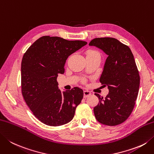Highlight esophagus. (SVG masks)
I'll return each mask as SVG.
<instances>
[{
    "label": "esophagus",
    "mask_w": 154,
    "mask_h": 154,
    "mask_svg": "<svg viewBox=\"0 0 154 154\" xmlns=\"http://www.w3.org/2000/svg\"><path fill=\"white\" fill-rule=\"evenodd\" d=\"M91 95V92L87 91V90H84V91H83V97H84V98H86V97H88V96Z\"/></svg>",
    "instance_id": "obj_1"
}]
</instances>
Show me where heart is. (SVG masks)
Returning a JSON list of instances; mask_svg holds the SVG:
<instances>
[{
	"label": "heart",
	"instance_id": "obj_1",
	"mask_svg": "<svg viewBox=\"0 0 154 154\" xmlns=\"http://www.w3.org/2000/svg\"><path fill=\"white\" fill-rule=\"evenodd\" d=\"M87 56H89V55H100V54L98 52V51H95V50H93V49H89L87 51Z\"/></svg>",
	"mask_w": 154,
	"mask_h": 154
}]
</instances>
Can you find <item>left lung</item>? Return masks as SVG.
<instances>
[{
    "label": "left lung",
    "instance_id": "left-lung-1",
    "mask_svg": "<svg viewBox=\"0 0 154 154\" xmlns=\"http://www.w3.org/2000/svg\"><path fill=\"white\" fill-rule=\"evenodd\" d=\"M89 45L103 50L108 55L99 81L108 87L103 98L95 93L99 103L93 108L96 119L102 124L115 126L127 119L134 110L140 77L131 49L112 37L95 38Z\"/></svg>",
    "mask_w": 154,
    "mask_h": 154
}]
</instances>
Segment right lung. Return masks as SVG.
I'll return each mask as SVG.
<instances>
[{"mask_svg": "<svg viewBox=\"0 0 154 154\" xmlns=\"http://www.w3.org/2000/svg\"><path fill=\"white\" fill-rule=\"evenodd\" d=\"M87 43L43 36L24 54L21 92L33 115L44 124L59 126L73 119L76 107L83 97V91L75 87L61 92L57 78L58 74L65 73L68 57Z\"/></svg>", "mask_w": 154, "mask_h": 154, "instance_id": "1", "label": "right lung"}]
</instances>
